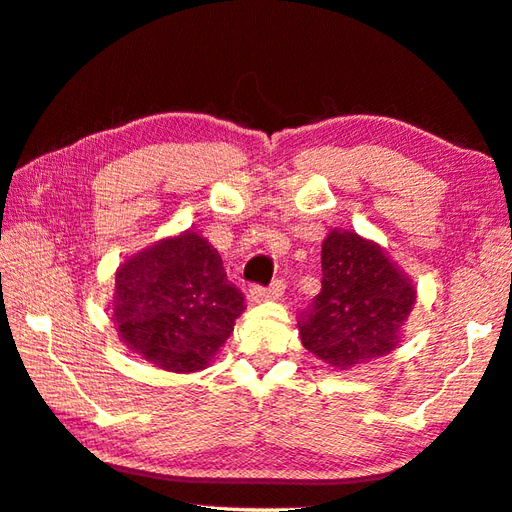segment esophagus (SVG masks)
Instances as JSON below:
<instances>
[{
  "mask_svg": "<svg viewBox=\"0 0 512 512\" xmlns=\"http://www.w3.org/2000/svg\"><path fill=\"white\" fill-rule=\"evenodd\" d=\"M284 293V282L275 280L271 286H253L248 291L250 302H264V300H280Z\"/></svg>",
  "mask_w": 512,
  "mask_h": 512,
  "instance_id": "esophagus-1",
  "label": "esophagus"
}]
</instances>
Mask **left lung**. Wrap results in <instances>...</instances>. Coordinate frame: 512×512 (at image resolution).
I'll list each match as a JSON object with an SVG mask.
<instances>
[{"instance_id":"1","label":"left lung","mask_w":512,"mask_h":512,"mask_svg":"<svg viewBox=\"0 0 512 512\" xmlns=\"http://www.w3.org/2000/svg\"><path fill=\"white\" fill-rule=\"evenodd\" d=\"M416 302L410 275L378 244L333 228L322 241V291L302 313V345L336 369L387 356Z\"/></svg>"}]
</instances>
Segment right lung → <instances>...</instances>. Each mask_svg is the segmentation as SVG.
<instances>
[{
    "mask_svg": "<svg viewBox=\"0 0 512 512\" xmlns=\"http://www.w3.org/2000/svg\"><path fill=\"white\" fill-rule=\"evenodd\" d=\"M244 295L208 239L185 230L125 259L111 320L129 351L174 374L206 369L235 329Z\"/></svg>",
    "mask_w": 512,
    "mask_h": 512,
    "instance_id": "1",
    "label": "right lung"
}]
</instances>
